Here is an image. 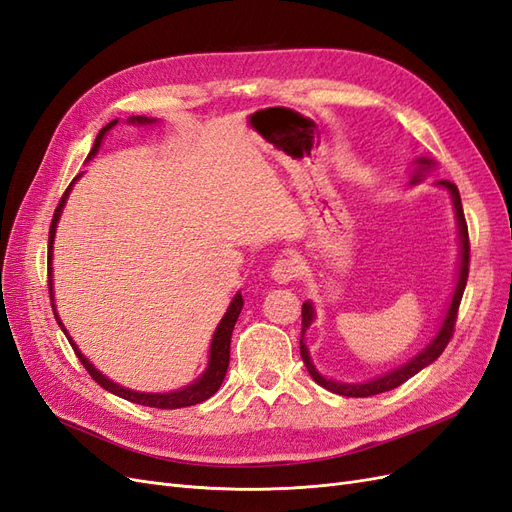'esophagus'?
I'll use <instances>...</instances> for the list:
<instances>
[{
	"mask_svg": "<svg viewBox=\"0 0 512 512\" xmlns=\"http://www.w3.org/2000/svg\"><path fill=\"white\" fill-rule=\"evenodd\" d=\"M297 275H299V265H297V260H292V258H280L271 267V277L277 284H288Z\"/></svg>",
	"mask_w": 512,
	"mask_h": 512,
	"instance_id": "1",
	"label": "esophagus"
}]
</instances>
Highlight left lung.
Returning <instances> with one entry per match:
<instances>
[{"label": "left lung", "mask_w": 512, "mask_h": 512, "mask_svg": "<svg viewBox=\"0 0 512 512\" xmlns=\"http://www.w3.org/2000/svg\"><path fill=\"white\" fill-rule=\"evenodd\" d=\"M414 170L410 173V185H418L421 183L427 173H431L433 168H436V162L431 158H416L412 162ZM436 185L444 188L448 194H451L453 200V211H455V220H457V230H459V267H457V282L451 294V303H448L444 318L438 327V333L433 335L431 342L421 350L416 352L412 359L404 365H399L391 371H386V374L374 378V380H367V382H339V380H331L327 376H322L320 371L316 369L312 356H309V348L305 346V333L307 329L312 327V322L316 320V309L312 301H305L303 309H301V316H303V329H301V359L309 371V376L314 378V382H318L322 389H327L331 393L337 395H344V397H371V395H378V393H386V391H393L397 389L399 384H404L406 380H410L412 376H416L418 371L425 369L427 365H431L433 361L438 359V356L444 352L446 344L451 342L453 331H455V320H457V309L463 297V290H466V282H468V269H470V239H468V224L466 218H463V207H461V198H459V190L457 185L451 181H436Z\"/></svg>", "instance_id": "1"}]
</instances>
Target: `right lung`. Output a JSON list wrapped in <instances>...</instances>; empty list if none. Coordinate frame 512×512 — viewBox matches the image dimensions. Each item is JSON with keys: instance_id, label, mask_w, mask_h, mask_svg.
Returning <instances> with one entry per match:
<instances>
[{"instance_id": "add662e5", "label": "right lung", "mask_w": 512, "mask_h": 512, "mask_svg": "<svg viewBox=\"0 0 512 512\" xmlns=\"http://www.w3.org/2000/svg\"><path fill=\"white\" fill-rule=\"evenodd\" d=\"M119 119H113L111 123H106V126L98 132L96 136V143H94V149L89 151L87 160H91L98 153V149L102 147V141L104 136L111 132L115 126H117ZM128 123H134V126H151V123H158V119H151V117H130ZM83 177V173L76 175L72 179V183L68 185L66 194L61 196L59 200V207L55 209V215H53V222H51V230H49V292H51V303H53V314H55V320L61 327V331H64V335L68 337V342L72 344L76 356H79V361L83 363V367L89 371V376L94 378L100 386H104V389L108 393H113L117 397H123L132 401V404H138V406H149V408H160V410H175V408H188V406H196L200 404V401L209 399L211 395L218 393V389L224 382V376H226V369H228V361H230V337H232V329H235V322L241 314L243 309V297L241 292L235 294V299L230 301L228 309L224 318L220 320L218 329H215L213 333V339H211V348H209V363H207V369L200 374V378H196L192 384L183 386V389H177V391H170V393H141V391H134V389H126V386H121L117 382H113L111 378H106L102 371H98L94 367V363H91L87 356L79 350V346L74 344V339L68 335L64 322H61L57 309H55V292H53V243H55V230H57V224H59V218H61V211H64L66 207V200H68V194L72 192V185L79 181Z\"/></svg>"}]
</instances>
